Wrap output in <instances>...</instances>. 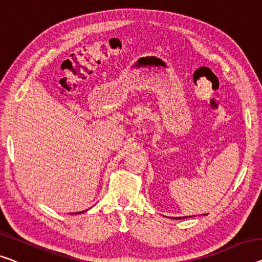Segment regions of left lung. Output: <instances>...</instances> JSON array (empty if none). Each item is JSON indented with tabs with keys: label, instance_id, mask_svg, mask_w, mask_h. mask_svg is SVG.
<instances>
[{
	"label": "left lung",
	"instance_id": "1",
	"mask_svg": "<svg viewBox=\"0 0 262 262\" xmlns=\"http://www.w3.org/2000/svg\"><path fill=\"white\" fill-rule=\"evenodd\" d=\"M185 217H187V216H185ZM183 216H181V217H171V219H175V220H180V219H185Z\"/></svg>",
	"mask_w": 262,
	"mask_h": 262
}]
</instances>
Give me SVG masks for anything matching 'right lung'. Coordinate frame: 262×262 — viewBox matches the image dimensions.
Returning a JSON list of instances; mask_svg holds the SVG:
<instances>
[{
  "instance_id": "obj_1",
  "label": "right lung",
  "mask_w": 262,
  "mask_h": 262,
  "mask_svg": "<svg viewBox=\"0 0 262 262\" xmlns=\"http://www.w3.org/2000/svg\"><path fill=\"white\" fill-rule=\"evenodd\" d=\"M81 213H83V212H80L79 214H81ZM73 214H77V213H73Z\"/></svg>"
}]
</instances>
